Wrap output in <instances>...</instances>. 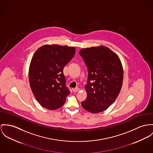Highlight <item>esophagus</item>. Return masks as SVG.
<instances>
[{
  "instance_id": "1",
  "label": "esophagus",
  "mask_w": 153,
  "mask_h": 153,
  "mask_svg": "<svg viewBox=\"0 0 153 153\" xmlns=\"http://www.w3.org/2000/svg\"><path fill=\"white\" fill-rule=\"evenodd\" d=\"M79 90H80V88H79V87H76V88H73V92H77V91H79Z\"/></svg>"
}]
</instances>
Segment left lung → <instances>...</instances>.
<instances>
[{
    "mask_svg": "<svg viewBox=\"0 0 153 153\" xmlns=\"http://www.w3.org/2000/svg\"><path fill=\"white\" fill-rule=\"evenodd\" d=\"M88 69L87 96L82 108L91 113L103 112L117 99L123 79L118 55L104 46L83 48L79 52Z\"/></svg>",
    "mask_w": 153,
    "mask_h": 153,
    "instance_id": "8db88e82",
    "label": "left lung"
}]
</instances>
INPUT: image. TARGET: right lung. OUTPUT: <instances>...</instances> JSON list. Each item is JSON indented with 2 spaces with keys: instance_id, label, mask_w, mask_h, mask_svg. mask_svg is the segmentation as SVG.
I'll use <instances>...</instances> for the list:
<instances>
[{
  "instance_id": "obj_1",
  "label": "right lung",
  "mask_w": 153,
  "mask_h": 153,
  "mask_svg": "<svg viewBox=\"0 0 153 153\" xmlns=\"http://www.w3.org/2000/svg\"><path fill=\"white\" fill-rule=\"evenodd\" d=\"M73 47L45 45L34 54L29 68L30 87L44 108L55 110L63 105L70 91L66 86L64 67L75 54Z\"/></svg>"
}]
</instances>
